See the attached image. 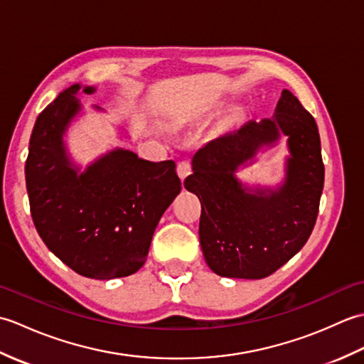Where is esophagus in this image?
Listing matches in <instances>:
<instances>
[{"instance_id": "1", "label": "esophagus", "mask_w": 364, "mask_h": 364, "mask_svg": "<svg viewBox=\"0 0 364 364\" xmlns=\"http://www.w3.org/2000/svg\"><path fill=\"white\" fill-rule=\"evenodd\" d=\"M176 172H178V176H180L181 180H184V178H186L192 172L191 162L189 161H180V162H178Z\"/></svg>"}]
</instances>
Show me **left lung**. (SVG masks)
<instances>
[{
  "instance_id": "1",
  "label": "left lung",
  "mask_w": 364,
  "mask_h": 364,
  "mask_svg": "<svg viewBox=\"0 0 364 364\" xmlns=\"http://www.w3.org/2000/svg\"><path fill=\"white\" fill-rule=\"evenodd\" d=\"M280 134L289 136L287 176L277 190L250 191L235 170ZM184 188L202 203L200 245L213 272L258 280L288 262L310 237L323 189L321 137L313 115L283 90L272 119L250 120L202 146Z\"/></svg>"
}]
</instances>
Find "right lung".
Returning <instances> with one entry per match:
<instances>
[{"instance_id": "right-lung-1", "label": "right lung", "mask_w": 364, "mask_h": 364, "mask_svg": "<svg viewBox=\"0 0 364 364\" xmlns=\"http://www.w3.org/2000/svg\"><path fill=\"white\" fill-rule=\"evenodd\" d=\"M81 89L95 92L73 84L38 114L29 139L26 189L45 245L76 274L111 280L144 266L154 228L180 194L181 181L173 161L151 162L123 149L80 172L64 134L81 111Z\"/></svg>"}]
</instances>
